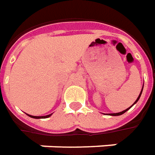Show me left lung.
<instances>
[{"label": "left lung", "mask_w": 155, "mask_h": 155, "mask_svg": "<svg viewBox=\"0 0 155 155\" xmlns=\"http://www.w3.org/2000/svg\"><path fill=\"white\" fill-rule=\"evenodd\" d=\"M143 88H142V91H141V92H140V94H139V96H138V97H137V100H136V101H135V103H134V104H132V105H131V106H130V108H126V109H125V110H124V111H122V112H120V113L110 114H109V115H112V116H117V115H121V114H124V113H126V111H127V110H128V109H130V108H131V107H132V106H133V105H134V104H135L136 103H137V101H138V100H139L140 97H141V94H142V92H143Z\"/></svg>", "instance_id": "obj_1"}]
</instances>
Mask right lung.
Returning a JSON list of instances; mask_svg holds the SVG:
<instances>
[{"mask_svg": "<svg viewBox=\"0 0 155 155\" xmlns=\"http://www.w3.org/2000/svg\"><path fill=\"white\" fill-rule=\"evenodd\" d=\"M28 115H29V117L34 118V119H46V118L50 117L51 115V114H48V115H45V116H33V115H29V114H28Z\"/></svg>", "mask_w": 155, "mask_h": 155, "instance_id": "right-lung-1", "label": "right lung"}]
</instances>
